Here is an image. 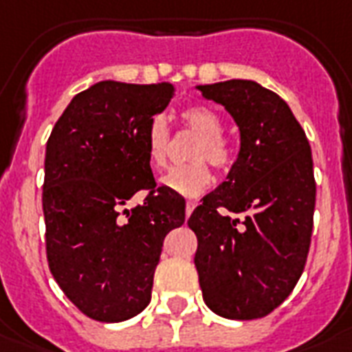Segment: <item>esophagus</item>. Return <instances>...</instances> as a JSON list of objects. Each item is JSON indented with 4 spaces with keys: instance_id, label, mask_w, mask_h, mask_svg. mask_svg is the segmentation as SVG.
<instances>
[{
    "instance_id": "obj_1",
    "label": "esophagus",
    "mask_w": 352,
    "mask_h": 352,
    "mask_svg": "<svg viewBox=\"0 0 352 352\" xmlns=\"http://www.w3.org/2000/svg\"><path fill=\"white\" fill-rule=\"evenodd\" d=\"M195 206H197V203H195V201H192V199L186 201V216H190V214L194 212Z\"/></svg>"
}]
</instances>
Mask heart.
<instances>
[{
	"instance_id": "1",
	"label": "heart",
	"mask_w": 352,
	"mask_h": 352,
	"mask_svg": "<svg viewBox=\"0 0 352 352\" xmlns=\"http://www.w3.org/2000/svg\"><path fill=\"white\" fill-rule=\"evenodd\" d=\"M182 122L199 134V140L192 147L190 158L194 162L171 168L162 177V186L181 195H199L210 186L212 171L205 160L214 168L225 170L232 164L234 151L229 140L221 134V120L214 111L206 107H188L181 112ZM147 158L153 168H164L168 164V149H170V129L162 116H155L147 127Z\"/></svg>"
}]
</instances>
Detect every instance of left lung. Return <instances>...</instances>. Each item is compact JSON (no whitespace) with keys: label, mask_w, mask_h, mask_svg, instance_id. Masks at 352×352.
I'll return each mask as SVG.
<instances>
[{"label":"left lung","mask_w":352,"mask_h":352,"mask_svg":"<svg viewBox=\"0 0 352 352\" xmlns=\"http://www.w3.org/2000/svg\"><path fill=\"white\" fill-rule=\"evenodd\" d=\"M197 90L223 104L240 129L227 181L188 219L203 299L221 318H264L292 294L307 264L316 206L310 144L286 101L254 80Z\"/></svg>","instance_id":"obj_1"}]
</instances>
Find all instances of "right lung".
I'll use <instances>...</instances> for the list:
<instances>
[{
    "label": "right lung",
    "mask_w": 352,
    "mask_h": 352,
    "mask_svg": "<svg viewBox=\"0 0 352 352\" xmlns=\"http://www.w3.org/2000/svg\"><path fill=\"white\" fill-rule=\"evenodd\" d=\"M173 92L170 82H96L69 101L45 146L47 264L64 295L96 321H125L149 305L166 234L184 223L186 201L157 186L146 144ZM142 189L144 203L123 209Z\"/></svg>",
    "instance_id": "add662e5"
}]
</instances>
